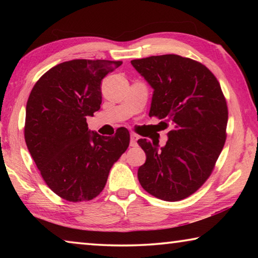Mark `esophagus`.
<instances>
[{"label": "esophagus", "mask_w": 258, "mask_h": 258, "mask_svg": "<svg viewBox=\"0 0 258 258\" xmlns=\"http://www.w3.org/2000/svg\"><path fill=\"white\" fill-rule=\"evenodd\" d=\"M138 135H135V134H131V142H130V145H131V147H137L138 146Z\"/></svg>", "instance_id": "esophagus-1"}]
</instances>
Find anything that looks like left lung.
<instances>
[{
    "instance_id": "1",
    "label": "left lung",
    "mask_w": 258,
    "mask_h": 258,
    "mask_svg": "<svg viewBox=\"0 0 258 258\" xmlns=\"http://www.w3.org/2000/svg\"><path fill=\"white\" fill-rule=\"evenodd\" d=\"M152 89L149 116L171 121L166 146L140 139L147 160L140 184L165 202L195 194L211 176L223 149L228 104L215 75L199 61L177 54L131 61Z\"/></svg>"
}]
</instances>
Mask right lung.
Wrapping results in <instances>:
<instances>
[{
    "instance_id": "right-lung-1",
    "label": "right lung",
    "mask_w": 258,
    "mask_h": 258,
    "mask_svg": "<svg viewBox=\"0 0 258 258\" xmlns=\"http://www.w3.org/2000/svg\"><path fill=\"white\" fill-rule=\"evenodd\" d=\"M121 61L75 59L59 63L34 85L26 106L25 141L47 186L67 202L99 196L112 165L130 146L127 128L91 134L86 123L102 101L101 81Z\"/></svg>"
}]
</instances>
